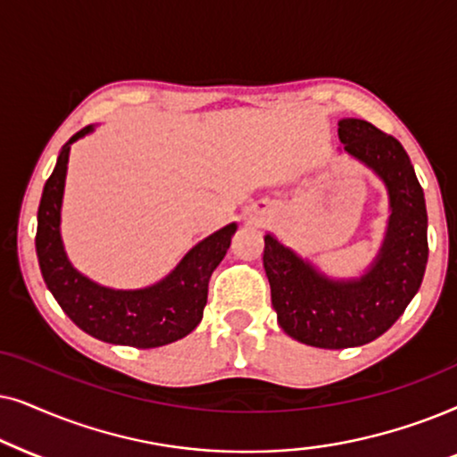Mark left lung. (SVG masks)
Here are the masks:
<instances>
[{
  "instance_id": "8db88e82",
  "label": "left lung",
  "mask_w": 457,
  "mask_h": 457,
  "mask_svg": "<svg viewBox=\"0 0 457 457\" xmlns=\"http://www.w3.org/2000/svg\"><path fill=\"white\" fill-rule=\"evenodd\" d=\"M338 137L353 158L385 181L391 217L385 242L361 278L332 279L265 234L263 267L278 324L320 349H349L385 334L422 284L428 261L427 204L397 139L361 119H343Z\"/></svg>"
}]
</instances>
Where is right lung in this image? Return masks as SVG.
Instances as JSON below:
<instances>
[{
  "label": "right lung",
  "instance_id": "1",
  "mask_svg": "<svg viewBox=\"0 0 457 457\" xmlns=\"http://www.w3.org/2000/svg\"><path fill=\"white\" fill-rule=\"evenodd\" d=\"M94 127L77 131L62 145L37 211L35 248L41 276L62 312L89 337L111 345L154 349L184 338L203 320L211 273L228 253L238 225L229 223L198 242L161 282L139 290H114L91 282L66 257L60 238V209L71 144Z\"/></svg>",
  "mask_w": 457,
  "mask_h": 457
}]
</instances>
